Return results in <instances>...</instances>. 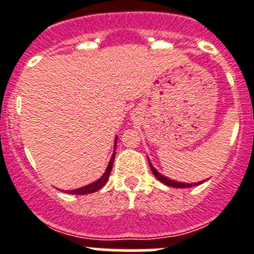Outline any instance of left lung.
<instances>
[{
  "mask_svg": "<svg viewBox=\"0 0 254 254\" xmlns=\"http://www.w3.org/2000/svg\"><path fill=\"white\" fill-rule=\"evenodd\" d=\"M149 164H150V168H151L152 173H154V176L156 177V178H158L159 181L163 182L164 185L169 186V187H176V188H188V187H194V186H198V185H201V183H203V182H197V183H182V182L172 181V179H168L167 177L161 176L160 173H159L158 170H156V169H155L154 167H152V164L150 163V160H149Z\"/></svg>",
  "mask_w": 254,
  "mask_h": 254,
  "instance_id": "1",
  "label": "left lung"
}]
</instances>
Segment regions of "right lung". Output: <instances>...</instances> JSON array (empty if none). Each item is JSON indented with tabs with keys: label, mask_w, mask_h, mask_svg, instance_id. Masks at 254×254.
<instances>
[{
	"label": "right lung",
	"mask_w": 254,
	"mask_h": 254,
	"mask_svg": "<svg viewBox=\"0 0 254 254\" xmlns=\"http://www.w3.org/2000/svg\"><path fill=\"white\" fill-rule=\"evenodd\" d=\"M116 141H117V138H116ZM116 145H117V142H116ZM116 145H114V152H113V155H112L111 161H109V164H108L107 170H105V173L103 174L102 178H99L96 182L91 183V185L85 186V187L77 188V190H68V193H71V194H89V193H94V192L99 190L102 187H104L105 183H107V181H108V178H109V174H111L112 167H113L114 156H116Z\"/></svg>",
	"instance_id": "obj_1"
}]
</instances>
